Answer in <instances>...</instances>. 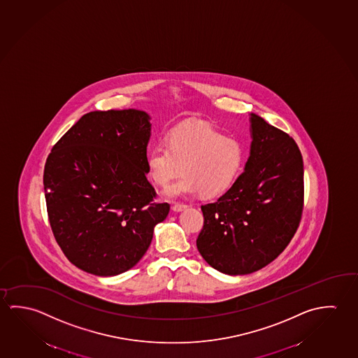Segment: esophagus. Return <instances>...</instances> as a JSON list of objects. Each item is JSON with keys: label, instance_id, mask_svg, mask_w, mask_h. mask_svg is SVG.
<instances>
[{"label": "esophagus", "instance_id": "obj_1", "mask_svg": "<svg viewBox=\"0 0 358 358\" xmlns=\"http://www.w3.org/2000/svg\"><path fill=\"white\" fill-rule=\"evenodd\" d=\"M187 208V205H183V203H176V205L172 206V211L173 212H181L183 210Z\"/></svg>", "mask_w": 358, "mask_h": 358}]
</instances>
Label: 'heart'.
Returning <instances> with one entry per match:
<instances>
[{"label": "heart", "instance_id": "b5f03b06", "mask_svg": "<svg viewBox=\"0 0 358 358\" xmlns=\"http://www.w3.org/2000/svg\"><path fill=\"white\" fill-rule=\"evenodd\" d=\"M148 176L156 185L183 173L180 181L164 189L166 199L199 194L213 199L235 183L243 164V147L232 137L202 123L188 122L171 131L166 142L150 148Z\"/></svg>", "mask_w": 358, "mask_h": 358}]
</instances>
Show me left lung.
I'll list each match as a JSON object with an SVG mask.
<instances>
[{
	"label": "left lung",
	"mask_w": 358,
	"mask_h": 358,
	"mask_svg": "<svg viewBox=\"0 0 358 358\" xmlns=\"http://www.w3.org/2000/svg\"><path fill=\"white\" fill-rule=\"evenodd\" d=\"M250 132L245 170L215 203L201 206L199 252L226 275H248L278 257L303 208V161L296 142L256 113H250Z\"/></svg>",
	"instance_id": "1"
}]
</instances>
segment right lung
<instances>
[{
	"instance_id": "1",
	"label": "right lung",
	"mask_w": 358,
	"mask_h": 358,
	"mask_svg": "<svg viewBox=\"0 0 358 358\" xmlns=\"http://www.w3.org/2000/svg\"><path fill=\"white\" fill-rule=\"evenodd\" d=\"M150 115L110 110L83 115L48 155L43 188L59 247L78 268L117 275L151 245L170 212L147 181Z\"/></svg>"
}]
</instances>
